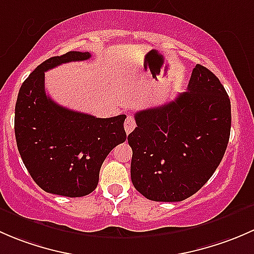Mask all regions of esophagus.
Returning <instances> with one entry per match:
<instances>
[{"label":"esophagus","mask_w":254,"mask_h":254,"mask_svg":"<svg viewBox=\"0 0 254 254\" xmlns=\"http://www.w3.org/2000/svg\"><path fill=\"white\" fill-rule=\"evenodd\" d=\"M135 127H136V123H135L134 117H132V115H127L124 124V129L125 131H127V134H130V132L135 129Z\"/></svg>","instance_id":"1"}]
</instances>
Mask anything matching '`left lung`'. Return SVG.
<instances>
[{
	"label": "left lung",
	"mask_w": 254,
	"mask_h": 254,
	"mask_svg": "<svg viewBox=\"0 0 254 254\" xmlns=\"http://www.w3.org/2000/svg\"><path fill=\"white\" fill-rule=\"evenodd\" d=\"M127 136L131 182L153 201H182L214 175L226 151L231 103L219 78L195 65L187 92L135 114Z\"/></svg>",
	"instance_id": "left-lung-1"
}]
</instances>
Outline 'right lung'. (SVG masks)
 <instances>
[{
  "mask_svg": "<svg viewBox=\"0 0 254 254\" xmlns=\"http://www.w3.org/2000/svg\"><path fill=\"white\" fill-rule=\"evenodd\" d=\"M89 58L88 51H68L48 59L28 76L18 93V151L35 183L56 195L77 198L92 193L108 153L127 139V115L96 118L64 108L47 96L45 71Z\"/></svg>",
  "mask_w": 254,
  "mask_h": 254,
  "instance_id": "right-lung-1",
  "label": "right lung"
}]
</instances>
